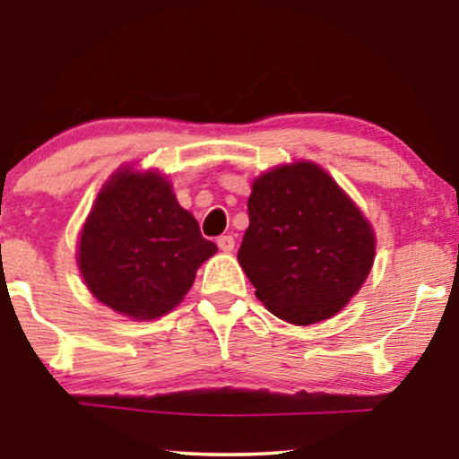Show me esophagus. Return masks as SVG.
Returning <instances> with one entry per match:
<instances>
[{
	"mask_svg": "<svg viewBox=\"0 0 459 459\" xmlns=\"http://www.w3.org/2000/svg\"><path fill=\"white\" fill-rule=\"evenodd\" d=\"M217 247L223 250V253H231V250H234V247H236V242H234V238L231 236H219L217 238Z\"/></svg>",
	"mask_w": 459,
	"mask_h": 459,
	"instance_id": "esophagus-1",
	"label": "esophagus"
}]
</instances>
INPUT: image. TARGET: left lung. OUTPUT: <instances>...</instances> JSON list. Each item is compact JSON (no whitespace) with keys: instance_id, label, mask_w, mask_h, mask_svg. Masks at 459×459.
Returning <instances> with one entry per match:
<instances>
[{"instance_id":"8db88e82","label":"left lung","mask_w":459,"mask_h":459,"mask_svg":"<svg viewBox=\"0 0 459 459\" xmlns=\"http://www.w3.org/2000/svg\"><path fill=\"white\" fill-rule=\"evenodd\" d=\"M238 261L269 311L309 325L336 316L366 281L369 223L313 162L273 169L253 184Z\"/></svg>"}]
</instances>
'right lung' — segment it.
<instances>
[{
    "instance_id": "1",
    "label": "right lung",
    "mask_w": 459,
    "mask_h": 459,
    "mask_svg": "<svg viewBox=\"0 0 459 459\" xmlns=\"http://www.w3.org/2000/svg\"><path fill=\"white\" fill-rule=\"evenodd\" d=\"M215 253L165 178L121 171L87 217L79 267L93 297L110 309L156 319L184 299L196 269Z\"/></svg>"
}]
</instances>
